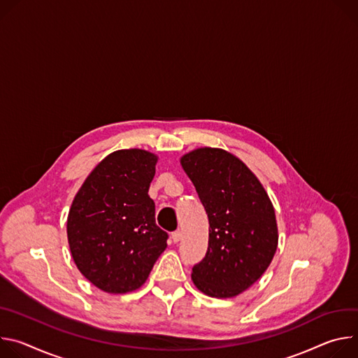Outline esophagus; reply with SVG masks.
Wrapping results in <instances>:
<instances>
[{
  "label": "esophagus",
  "instance_id": "34e87169",
  "mask_svg": "<svg viewBox=\"0 0 358 358\" xmlns=\"http://www.w3.org/2000/svg\"><path fill=\"white\" fill-rule=\"evenodd\" d=\"M180 239H182V233H180V231H173V233H172V241H173V243L180 242Z\"/></svg>",
  "mask_w": 358,
  "mask_h": 358
}]
</instances>
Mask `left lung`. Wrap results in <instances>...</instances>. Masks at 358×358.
I'll list each match as a JSON object with an SVG mask.
<instances>
[{"instance_id":"left-lung-1","label":"left lung","mask_w":358,"mask_h":358,"mask_svg":"<svg viewBox=\"0 0 358 358\" xmlns=\"http://www.w3.org/2000/svg\"><path fill=\"white\" fill-rule=\"evenodd\" d=\"M180 165L209 219L208 252L192 268L193 285L215 299L239 296L260 279L277 250L270 197L246 164L224 149H193Z\"/></svg>"}]
</instances>
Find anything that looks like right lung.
<instances>
[{
  "mask_svg": "<svg viewBox=\"0 0 358 358\" xmlns=\"http://www.w3.org/2000/svg\"><path fill=\"white\" fill-rule=\"evenodd\" d=\"M157 156L145 149L109 153L76 192L66 219L72 259L87 280L110 294L138 290L166 249L148 190Z\"/></svg>",
  "mask_w": 358,
  "mask_h": 358,
  "instance_id": "right-lung-1",
  "label": "right lung"
}]
</instances>
